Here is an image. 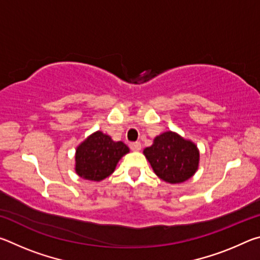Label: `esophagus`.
<instances>
[{"instance_id": "34e87169", "label": "esophagus", "mask_w": 260, "mask_h": 260, "mask_svg": "<svg viewBox=\"0 0 260 260\" xmlns=\"http://www.w3.org/2000/svg\"><path fill=\"white\" fill-rule=\"evenodd\" d=\"M129 148L133 151H139L141 149V143L140 142H132V143H129Z\"/></svg>"}]
</instances>
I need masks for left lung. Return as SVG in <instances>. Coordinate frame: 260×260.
I'll return each mask as SVG.
<instances>
[{"mask_svg":"<svg viewBox=\"0 0 260 260\" xmlns=\"http://www.w3.org/2000/svg\"><path fill=\"white\" fill-rule=\"evenodd\" d=\"M143 152L155 173L170 183L187 181L199 167V149L190 141L172 132L157 136L152 146Z\"/></svg>","mask_w":260,"mask_h":260,"instance_id":"left-lung-1","label":"left lung"}]
</instances>
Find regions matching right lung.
I'll return each mask as SVG.
<instances>
[{"instance_id":"1","label":"right lung","mask_w":260,"mask_h":260,"mask_svg":"<svg viewBox=\"0 0 260 260\" xmlns=\"http://www.w3.org/2000/svg\"><path fill=\"white\" fill-rule=\"evenodd\" d=\"M128 151L125 143L114 142L99 131L77 148L76 172L83 179L101 181L113 173L117 162Z\"/></svg>"}]
</instances>
